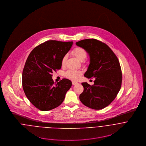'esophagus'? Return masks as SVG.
I'll return each instance as SVG.
<instances>
[{"label":"esophagus","mask_w":146,"mask_h":146,"mask_svg":"<svg viewBox=\"0 0 146 146\" xmlns=\"http://www.w3.org/2000/svg\"><path fill=\"white\" fill-rule=\"evenodd\" d=\"M72 85H76V84H78L77 82H72Z\"/></svg>","instance_id":"34e87169"}]
</instances>
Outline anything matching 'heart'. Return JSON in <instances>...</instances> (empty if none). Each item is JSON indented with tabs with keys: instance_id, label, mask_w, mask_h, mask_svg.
<instances>
[{
	"instance_id": "obj_1",
	"label": "heart",
	"mask_w": 146,
	"mask_h": 146,
	"mask_svg": "<svg viewBox=\"0 0 146 146\" xmlns=\"http://www.w3.org/2000/svg\"><path fill=\"white\" fill-rule=\"evenodd\" d=\"M73 54L78 58L79 61H82L84 60L87 56V53L86 50L82 47H76L72 50ZM67 59V55L64 56L62 58L61 63L62 65H64L66 62ZM82 75V72L80 71H76L72 70H69L66 71L65 73V76L66 78L72 80H76L78 78Z\"/></svg>"
}]
</instances>
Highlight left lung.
Instances as JSON below:
<instances>
[{
	"label": "left lung",
	"instance_id": "8db88e82",
	"mask_svg": "<svg viewBox=\"0 0 146 146\" xmlns=\"http://www.w3.org/2000/svg\"><path fill=\"white\" fill-rule=\"evenodd\" d=\"M76 44L89 55L90 63L84 76L95 78L92 85L82 83L84 91L79 99L90 108H104L115 100L121 88L122 72L119 60L107 44L97 39H84Z\"/></svg>",
	"mask_w": 146,
	"mask_h": 146
}]
</instances>
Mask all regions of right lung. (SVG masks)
I'll return each instance as SVG.
<instances>
[{
  "label": "right lung",
  "instance_id": "obj_1",
  "mask_svg": "<svg viewBox=\"0 0 146 146\" xmlns=\"http://www.w3.org/2000/svg\"><path fill=\"white\" fill-rule=\"evenodd\" d=\"M72 44L48 40L35 47L27 57L22 72L23 89L30 102L41 111L59 106L71 87L67 79L54 84L52 74L61 69L62 58Z\"/></svg>",
  "mask_w": 146,
  "mask_h": 146
}]
</instances>
